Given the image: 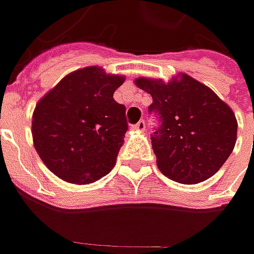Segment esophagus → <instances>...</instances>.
Returning a JSON list of instances; mask_svg holds the SVG:
<instances>
[{"label": "esophagus", "instance_id": "obj_1", "mask_svg": "<svg viewBox=\"0 0 254 254\" xmlns=\"http://www.w3.org/2000/svg\"><path fill=\"white\" fill-rule=\"evenodd\" d=\"M132 128H134L135 131H144V128H145V123H144V120H140V122L137 123L135 126H132Z\"/></svg>", "mask_w": 254, "mask_h": 254}]
</instances>
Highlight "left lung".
I'll list each match as a JSON object with an SVG mask.
<instances>
[{"mask_svg": "<svg viewBox=\"0 0 254 254\" xmlns=\"http://www.w3.org/2000/svg\"><path fill=\"white\" fill-rule=\"evenodd\" d=\"M137 87L151 94L148 110L160 119L151 137L157 167L180 184H199L215 175L235 148V113L208 86L187 73L168 83L138 77Z\"/></svg>", "mask_w": 254, "mask_h": 254, "instance_id": "left-lung-1", "label": "left lung"}]
</instances>
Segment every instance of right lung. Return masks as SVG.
I'll use <instances>...</instances> for the list:
<instances>
[{
  "instance_id": "obj_1",
  "label": "right lung",
  "mask_w": 254,
  "mask_h": 254,
  "mask_svg": "<svg viewBox=\"0 0 254 254\" xmlns=\"http://www.w3.org/2000/svg\"><path fill=\"white\" fill-rule=\"evenodd\" d=\"M124 79L87 66L66 74L36 103L34 147L61 180L84 185L112 171L128 128L126 106L113 99Z\"/></svg>"
}]
</instances>
